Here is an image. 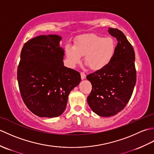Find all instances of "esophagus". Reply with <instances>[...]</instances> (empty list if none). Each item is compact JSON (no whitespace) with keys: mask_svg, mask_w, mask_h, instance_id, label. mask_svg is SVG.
I'll return each instance as SVG.
<instances>
[{"mask_svg":"<svg viewBox=\"0 0 154 154\" xmlns=\"http://www.w3.org/2000/svg\"><path fill=\"white\" fill-rule=\"evenodd\" d=\"M81 79H85L86 78V75L83 72H81Z\"/></svg>","mask_w":154,"mask_h":154,"instance_id":"1","label":"esophagus"}]
</instances>
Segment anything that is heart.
<instances>
[{
	"mask_svg": "<svg viewBox=\"0 0 154 154\" xmlns=\"http://www.w3.org/2000/svg\"><path fill=\"white\" fill-rule=\"evenodd\" d=\"M116 48V42L112 38L91 35L78 38L75 45L67 44L65 50L71 66L79 64L85 56V61L91 69L99 71L112 60Z\"/></svg>",
	"mask_w": 154,
	"mask_h": 154,
	"instance_id": "1",
	"label": "heart"
}]
</instances>
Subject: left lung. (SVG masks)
I'll return each mask as SVG.
<instances>
[{"label":"left lung","mask_w":154,"mask_h":154,"mask_svg":"<svg viewBox=\"0 0 154 154\" xmlns=\"http://www.w3.org/2000/svg\"><path fill=\"white\" fill-rule=\"evenodd\" d=\"M108 32L118 41L114 57L106 67L87 76L92 85L87 103L103 117L115 115L126 106L136 82L133 47L122 32L112 28Z\"/></svg>","instance_id":"left-lung-1"}]
</instances>
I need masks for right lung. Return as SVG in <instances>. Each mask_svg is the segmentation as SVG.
Listing matches in <instances>:
<instances>
[{"instance_id":"right-lung-1","label":"right lung","mask_w":154,"mask_h":154,"mask_svg":"<svg viewBox=\"0 0 154 154\" xmlns=\"http://www.w3.org/2000/svg\"><path fill=\"white\" fill-rule=\"evenodd\" d=\"M56 34L41 35L22 48L17 79L23 101L40 117L60 116L71 91L81 82L79 72L63 65L64 50Z\"/></svg>"}]
</instances>
